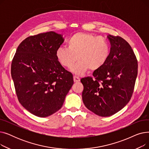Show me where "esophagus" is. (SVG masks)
<instances>
[{
  "mask_svg": "<svg viewBox=\"0 0 149 149\" xmlns=\"http://www.w3.org/2000/svg\"><path fill=\"white\" fill-rule=\"evenodd\" d=\"M74 81L75 83L79 82L80 81V79L77 76H74Z\"/></svg>",
  "mask_w": 149,
  "mask_h": 149,
  "instance_id": "1",
  "label": "esophagus"
}]
</instances>
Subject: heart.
Instances as JSON below:
<instances>
[{
	"label": "heart",
	"mask_w": 149,
	"mask_h": 149,
	"mask_svg": "<svg viewBox=\"0 0 149 149\" xmlns=\"http://www.w3.org/2000/svg\"><path fill=\"white\" fill-rule=\"evenodd\" d=\"M66 47H60L56 56L60 64L70 68L78 59L79 61L71 69L75 75L84 74L89 69L92 71L103 66L110 55V46L103 37L92 34L77 33L70 36Z\"/></svg>",
	"instance_id": "b5f03b06"
}]
</instances>
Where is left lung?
I'll list each match as a JSON object with an SVG mask.
<instances>
[{
    "label": "left lung",
    "instance_id": "1",
    "mask_svg": "<svg viewBox=\"0 0 149 149\" xmlns=\"http://www.w3.org/2000/svg\"><path fill=\"white\" fill-rule=\"evenodd\" d=\"M107 38L111 48L105 65L93 72V79H81L84 104L104 117L118 112L129 103L138 74V61L130 45L119 36Z\"/></svg>",
    "mask_w": 149,
    "mask_h": 149
}]
</instances>
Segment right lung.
I'll list each match as a JSON object with an SVG mask.
<instances>
[{
    "instance_id": "1",
    "label": "right lung",
    "mask_w": 149,
    "mask_h": 149,
    "mask_svg": "<svg viewBox=\"0 0 149 149\" xmlns=\"http://www.w3.org/2000/svg\"><path fill=\"white\" fill-rule=\"evenodd\" d=\"M63 42L54 31L29 36L13 59L11 77L19 101L37 116H48L60 109L74 84L72 74L56 56Z\"/></svg>"
}]
</instances>
